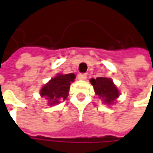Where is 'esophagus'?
<instances>
[{"label":"esophagus","instance_id":"esophagus-1","mask_svg":"<svg viewBox=\"0 0 153 153\" xmlns=\"http://www.w3.org/2000/svg\"><path fill=\"white\" fill-rule=\"evenodd\" d=\"M77 77L80 80H85L87 78V74L85 73H79L77 75Z\"/></svg>","mask_w":153,"mask_h":153}]
</instances>
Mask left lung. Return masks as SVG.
Instances as JSON below:
<instances>
[{"mask_svg": "<svg viewBox=\"0 0 153 153\" xmlns=\"http://www.w3.org/2000/svg\"><path fill=\"white\" fill-rule=\"evenodd\" d=\"M90 82L94 87L95 94L100 98H102L103 102L107 105L113 104L116 99L119 96V92L117 87L113 84L112 80L107 77L92 78Z\"/></svg>", "mask_w": 153, "mask_h": 153, "instance_id": "8db88e82", "label": "left lung"}]
</instances>
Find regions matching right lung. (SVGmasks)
Returning a JSON list of instances; mask_svg holds the SVG:
<instances>
[{
	"mask_svg": "<svg viewBox=\"0 0 153 153\" xmlns=\"http://www.w3.org/2000/svg\"><path fill=\"white\" fill-rule=\"evenodd\" d=\"M75 77V75L72 73L57 75L42 88L41 95L48 99V105H50L59 104L60 100H65L67 98L70 86Z\"/></svg>",
	"mask_w": 153,
	"mask_h": 153,
	"instance_id": "obj_1",
	"label": "right lung"
}]
</instances>
